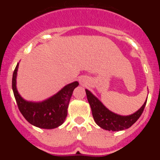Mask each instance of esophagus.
I'll return each mask as SVG.
<instances>
[{
	"mask_svg": "<svg viewBox=\"0 0 160 160\" xmlns=\"http://www.w3.org/2000/svg\"><path fill=\"white\" fill-rule=\"evenodd\" d=\"M87 78L85 76H82L79 78V82L81 85H86L87 84Z\"/></svg>",
	"mask_w": 160,
	"mask_h": 160,
	"instance_id": "34e87169",
	"label": "esophagus"
}]
</instances>
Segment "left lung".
Returning a JSON list of instances; mask_svg holds the SVG:
<instances>
[{
    "label": "left lung",
    "mask_w": 160,
    "mask_h": 160,
    "mask_svg": "<svg viewBox=\"0 0 160 160\" xmlns=\"http://www.w3.org/2000/svg\"><path fill=\"white\" fill-rule=\"evenodd\" d=\"M87 99L92 111L94 120L98 126L107 131H119L131 128L141 116L147 100L136 112L130 115H120L107 109L97 97L86 89Z\"/></svg>",
    "instance_id": "left-lung-1"
}]
</instances>
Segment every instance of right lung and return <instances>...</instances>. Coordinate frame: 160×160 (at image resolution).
<instances>
[{
	"instance_id": "1",
	"label": "right lung",
	"mask_w": 160,
	"mask_h": 160,
	"mask_svg": "<svg viewBox=\"0 0 160 160\" xmlns=\"http://www.w3.org/2000/svg\"><path fill=\"white\" fill-rule=\"evenodd\" d=\"M19 63L12 74V87L19 111L28 122L37 128L53 129L64 122L67 116V109L73 91L79 83L73 82L66 85L58 93L42 102L24 99L17 89V75Z\"/></svg>"
}]
</instances>
